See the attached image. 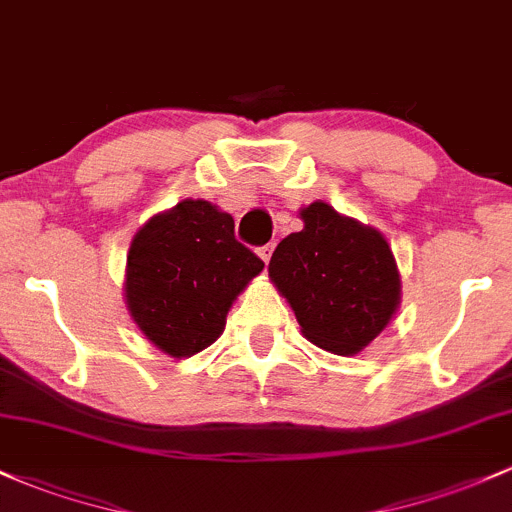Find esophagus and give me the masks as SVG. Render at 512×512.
I'll return each instance as SVG.
<instances>
[{
    "mask_svg": "<svg viewBox=\"0 0 512 512\" xmlns=\"http://www.w3.org/2000/svg\"><path fill=\"white\" fill-rule=\"evenodd\" d=\"M258 256H261V261H263V263L271 261V256H273V244L261 246V249H258Z\"/></svg>",
    "mask_w": 512,
    "mask_h": 512,
    "instance_id": "34e87169",
    "label": "esophagus"
}]
</instances>
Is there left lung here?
<instances>
[{
	"label": "left lung",
	"instance_id": "8db88e82",
	"mask_svg": "<svg viewBox=\"0 0 512 512\" xmlns=\"http://www.w3.org/2000/svg\"><path fill=\"white\" fill-rule=\"evenodd\" d=\"M305 227L273 251L268 276L302 334L339 356L359 354L400 305V273L386 236L327 202L302 207Z\"/></svg>",
	"mask_w": 512,
	"mask_h": 512
}]
</instances>
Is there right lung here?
Here are the masks:
<instances>
[{
	"label": "right lung",
	"instance_id": "obj_1",
	"mask_svg": "<svg viewBox=\"0 0 512 512\" xmlns=\"http://www.w3.org/2000/svg\"><path fill=\"white\" fill-rule=\"evenodd\" d=\"M261 271V258L234 239L232 214L183 200L131 241L126 307L148 342L185 359L217 342L236 295Z\"/></svg>",
	"mask_w": 512,
	"mask_h": 512
}]
</instances>
